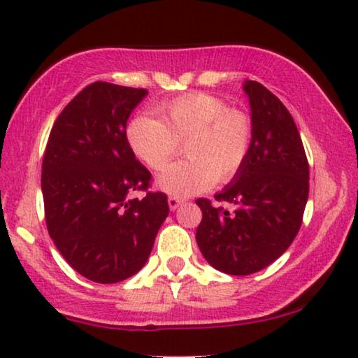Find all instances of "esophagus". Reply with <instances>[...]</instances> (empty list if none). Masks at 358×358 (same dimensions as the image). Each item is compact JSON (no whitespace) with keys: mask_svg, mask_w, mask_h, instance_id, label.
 <instances>
[{"mask_svg":"<svg viewBox=\"0 0 358 358\" xmlns=\"http://www.w3.org/2000/svg\"><path fill=\"white\" fill-rule=\"evenodd\" d=\"M182 203H183L182 198H176V196H170V198H169V206H170L171 211H175V209H178L180 204H182Z\"/></svg>","mask_w":358,"mask_h":358,"instance_id":"obj_1","label":"esophagus"}]
</instances>
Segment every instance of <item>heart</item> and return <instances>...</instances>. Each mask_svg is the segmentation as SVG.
Wrapping results in <instances>:
<instances>
[{"label": "heart", "mask_w": 358, "mask_h": 358, "mask_svg": "<svg viewBox=\"0 0 358 358\" xmlns=\"http://www.w3.org/2000/svg\"><path fill=\"white\" fill-rule=\"evenodd\" d=\"M162 119L139 114L127 126V141L137 159L159 170L185 141L190 159L162 169L157 188L171 196H192L214 182L234 178L252 144V122L222 98L192 93L162 104Z\"/></svg>", "instance_id": "heart-1"}]
</instances>
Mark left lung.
<instances>
[{
  "mask_svg": "<svg viewBox=\"0 0 358 358\" xmlns=\"http://www.w3.org/2000/svg\"><path fill=\"white\" fill-rule=\"evenodd\" d=\"M252 144L245 164L216 196L234 213L196 199L203 219L196 242L208 264L229 275H250L285 254L301 227L309 165L298 127L285 104L259 82L245 80Z\"/></svg>",
  "mask_w": 358,
  "mask_h": 358,
  "instance_id": "left-lung-1",
  "label": "left lung"
}]
</instances>
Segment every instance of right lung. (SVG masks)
<instances>
[{
	"mask_svg": "<svg viewBox=\"0 0 358 358\" xmlns=\"http://www.w3.org/2000/svg\"><path fill=\"white\" fill-rule=\"evenodd\" d=\"M144 88L94 82L66 104L42 160L49 234L71 268L96 283L136 275L169 216L166 194L147 189L150 171L136 160L126 124Z\"/></svg>",
	"mask_w": 358,
	"mask_h": 358,
	"instance_id": "1",
	"label": "right lung"
}]
</instances>
